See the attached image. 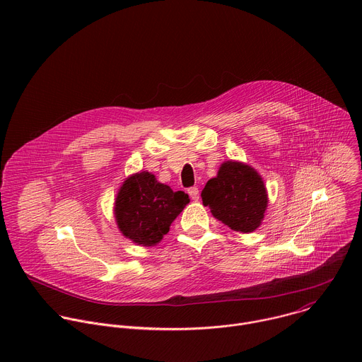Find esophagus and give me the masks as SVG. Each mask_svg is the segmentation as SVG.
Listing matches in <instances>:
<instances>
[{
    "instance_id": "34e87169",
    "label": "esophagus",
    "mask_w": 362,
    "mask_h": 362,
    "mask_svg": "<svg viewBox=\"0 0 362 362\" xmlns=\"http://www.w3.org/2000/svg\"><path fill=\"white\" fill-rule=\"evenodd\" d=\"M187 193H189V196H190L193 200H197V199H199V187H196V186L189 187V189H187Z\"/></svg>"
}]
</instances>
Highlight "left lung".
<instances>
[{"mask_svg":"<svg viewBox=\"0 0 362 362\" xmlns=\"http://www.w3.org/2000/svg\"><path fill=\"white\" fill-rule=\"evenodd\" d=\"M200 196L218 221L243 233L253 232L261 225L268 206L262 177L239 162L223 163Z\"/></svg>","mask_w":362,"mask_h":362,"instance_id":"8db88e82","label":"left lung"}]
</instances>
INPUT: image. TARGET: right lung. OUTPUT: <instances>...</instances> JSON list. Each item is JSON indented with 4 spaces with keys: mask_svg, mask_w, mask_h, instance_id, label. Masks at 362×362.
<instances>
[{
    "mask_svg": "<svg viewBox=\"0 0 362 362\" xmlns=\"http://www.w3.org/2000/svg\"><path fill=\"white\" fill-rule=\"evenodd\" d=\"M189 202L185 192H173L151 173L141 172L123 183L116 197L115 215L126 238L137 245L151 246L162 240Z\"/></svg>",
    "mask_w": 362,
    "mask_h": 362,
    "instance_id": "obj_1",
    "label": "right lung"
}]
</instances>
